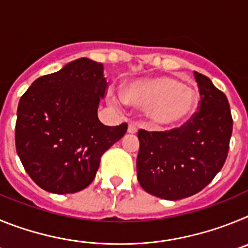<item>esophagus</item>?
Returning <instances> with one entry per match:
<instances>
[{
    "label": "esophagus",
    "mask_w": 248,
    "mask_h": 248,
    "mask_svg": "<svg viewBox=\"0 0 248 248\" xmlns=\"http://www.w3.org/2000/svg\"><path fill=\"white\" fill-rule=\"evenodd\" d=\"M128 133H129V134H137L138 126H137V124H135V123H129Z\"/></svg>",
    "instance_id": "1"
}]
</instances>
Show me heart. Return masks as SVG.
Wrapping results in <instances>:
<instances>
[{"label": "heart", "instance_id": "b5f03b06", "mask_svg": "<svg viewBox=\"0 0 248 248\" xmlns=\"http://www.w3.org/2000/svg\"><path fill=\"white\" fill-rule=\"evenodd\" d=\"M122 100L135 107L145 105L146 119L155 128H172L194 114L199 94L175 78L157 76L129 82L122 92Z\"/></svg>", "mask_w": 248, "mask_h": 248}]
</instances>
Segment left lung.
Listing matches in <instances>:
<instances>
[{
    "label": "left lung",
    "mask_w": 248,
    "mask_h": 248,
    "mask_svg": "<svg viewBox=\"0 0 248 248\" xmlns=\"http://www.w3.org/2000/svg\"><path fill=\"white\" fill-rule=\"evenodd\" d=\"M200 110L181 128L149 133L140 129L137 174L140 186L165 200H180L209 185L229 153L232 117L226 95L194 72Z\"/></svg>",
    "instance_id": "8db88e82"
}]
</instances>
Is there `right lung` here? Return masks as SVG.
Here are the masks:
<instances>
[{
  "label": "right lung",
  "mask_w": 248,
  "mask_h": 248,
  "mask_svg": "<svg viewBox=\"0 0 248 248\" xmlns=\"http://www.w3.org/2000/svg\"><path fill=\"white\" fill-rule=\"evenodd\" d=\"M107 78L102 63L78 58L39 77L17 109L16 150L32 180L53 194H74L94 180L100 156L128 125H104L98 107Z\"/></svg>",
  "instance_id": "obj_1"
}]
</instances>
